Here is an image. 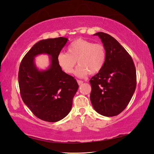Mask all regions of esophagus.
I'll return each instance as SVG.
<instances>
[{
  "instance_id": "1",
  "label": "esophagus",
  "mask_w": 154,
  "mask_h": 154,
  "mask_svg": "<svg viewBox=\"0 0 154 154\" xmlns=\"http://www.w3.org/2000/svg\"><path fill=\"white\" fill-rule=\"evenodd\" d=\"M77 82H78V85H82V83H83V81H82V80H77Z\"/></svg>"
}]
</instances>
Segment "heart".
Listing matches in <instances>:
<instances>
[{
  "label": "heart",
  "mask_w": 154,
  "mask_h": 154,
  "mask_svg": "<svg viewBox=\"0 0 154 154\" xmlns=\"http://www.w3.org/2000/svg\"><path fill=\"white\" fill-rule=\"evenodd\" d=\"M106 58V51L101 44L78 38L69 45L67 53H60L57 57L58 66L67 74H71L77 62L76 76L83 78L89 73L94 74L103 68Z\"/></svg>",
  "instance_id": "b5f03b06"
}]
</instances>
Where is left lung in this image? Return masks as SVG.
I'll return each mask as SVG.
<instances>
[{"instance_id":"8db88e82","label":"left lung","mask_w":154,"mask_h":154,"mask_svg":"<svg viewBox=\"0 0 154 154\" xmlns=\"http://www.w3.org/2000/svg\"><path fill=\"white\" fill-rule=\"evenodd\" d=\"M98 36L106 51L104 66L92 77L91 101L97 113L117 116L127 107L136 87V71L131 57L112 36L103 32Z\"/></svg>"}]
</instances>
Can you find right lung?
Segmentation results:
<instances>
[{"instance_id":"right-lung-1","label":"right lung","mask_w":154,"mask_h":154,"mask_svg":"<svg viewBox=\"0 0 154 154\" xmlns=\"http://www.w3.org/2000/svg\"><path fill=\"white\" fill-rule=\"evenodd\" d=\"M68 38L58 37L42 40L23 58L18 71V84L24 103L37 118L57 122L70 112L72 99L78 88L76 80L60 67L57 57ZM50 56V65L45 70L36 67L34 58Z\"/></svg>"}]
</instances>
